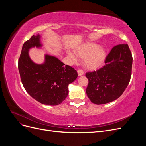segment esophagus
<instances>
[{
    "label": "esophagus",
    "mask_w": 146,
    "mask_h": 146,
    "mask_svg": "<svg viewBox=\"0 0 146 146\" xmlns=\"http://www.w3.org/2000/svg\"><path fill=\"white\" fill-rule=\"evenodd\" d=\"M77 73H78V76H82V75H83V74H84L83 70H82V69H78Z\"/></svg>",
    "instance_id": "obj_1"
}]
</instances>
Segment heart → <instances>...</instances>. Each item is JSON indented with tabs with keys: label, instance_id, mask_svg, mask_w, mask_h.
Listing matches in <instances>:
<instances>
[{
	"label": "heart",
	"instance_id": "1",
	"mask_svg": "<svg viewBox=\"0 0 146 146\" xmlns=\"http://www.w3.org/2000/svg\"><path fill=\"white\" fill-rule=\"evenodd\" d=\"M77 56L85 58L84 63L89 69H95L99 67L104 62L106 57L105 48L100 47L96 43L87 42L82 45L75 51ZM68 55L73 61L76 56L72 52L68 51Z\"/></svg>",
	"mask_w": 146,
	"mask_h": 146
}]
</instances>
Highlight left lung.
<instances>
[{
  "instance_id": "1",
  "label": "left lung",
  "mask_w": 146,
  "mask_h": 146,
  "mask_svg": "<svg viewBox=\"0 0 146 146\" xmlns=\"http://www.w3.org/2000/svg\"><path fill=\"white\" fill-rule=\"evenodd\" d=\"M133 58L127 44L114 46L106 57L105 66L87 72L86 94L91 102L105 104L120 97L130 82Z\"/></svg>"
}]
</instances>
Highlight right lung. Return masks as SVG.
<instances>
[{
	"instance_id": "add662e5",
	"label": "right lung",
	"mask_w": 146,
	"mask_h": 146,
	"mask_svg": "<svg viewBox=\"0 0 146 146\" xmlns=\"http://www.w3.org/2000/svg\"><path fill=\"white\" fill-rule=\"evenodd\" d=\"M41 36L33 35L24 42L18 61L22 83L31 97L42 104H60L68 96V86L77 78L73 68L54 56L45 55L44 62L37 64L29 56L30 48H41Z\"/></svg>"
}]
</instances>
